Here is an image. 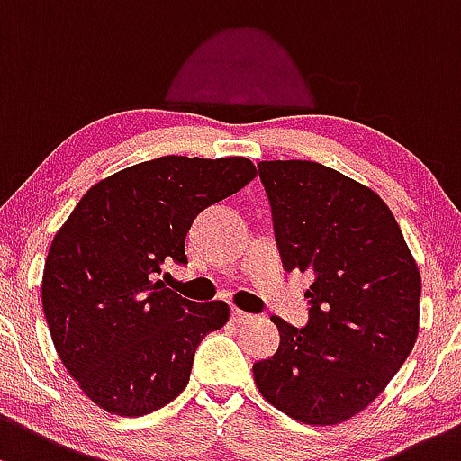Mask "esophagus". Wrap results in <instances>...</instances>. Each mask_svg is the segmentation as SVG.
Here are the masks:
<instances>
[{"label":"esophagus","instance_id":"esophagus-1","mask_svg":"<svg viewBox=\"0 0 461 461\" xmlns=\"http://www.w3.org/2000/svg\"><path fill=\"white\" fill-rule=\"evenodd\" d=\"M251 320H254V316H251V313H247V312H243V309H239V307H231V322L249 324Z\"/></svg>","mask_w":461,"mask_h":461}]
</instances>
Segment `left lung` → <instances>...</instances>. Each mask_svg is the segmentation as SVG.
I'll use <instances>...</instances> for the list:
<instances>
[{"label": "left lung", "mask_w": 461, "mask_h": 461, "mask_svg": "<svg viewBox=\"0 0 461 461\" xmlns=\"http://www.w3.org/2000/svg\"><path fill=\"white\" fill-rule=\"evenodd\" d=\"M283 267L309 271V324L274 316L280 347L254 365L260 395L304 424L347 422L384 391L420 333L422 278L371 187L316 161H260Z\"/></svg>", "instance_id": "obj_1"}]
</instances>
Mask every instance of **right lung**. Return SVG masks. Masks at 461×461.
Segmentation results:
<instances>
[{
  "label": "right lung",
  "mask_w": 461,
  "mask_h": 461,
  "mask_svg": "<svg viewBox=\"0 0 461 461\" xmlns=\"http://www.w3.org/2000/svg\"><path fill=\"white\" fill-rule=\"evenodd\" d=\"M254 176L245 157L154 158L95 183L59 227L43 316L61 365L99 409L139 418L185 389L196 347L225 327L230 304L192 303L154 276L187 263L194 218Z\"/></svg>",
  "instance_id": "1"
}]
</instances>
